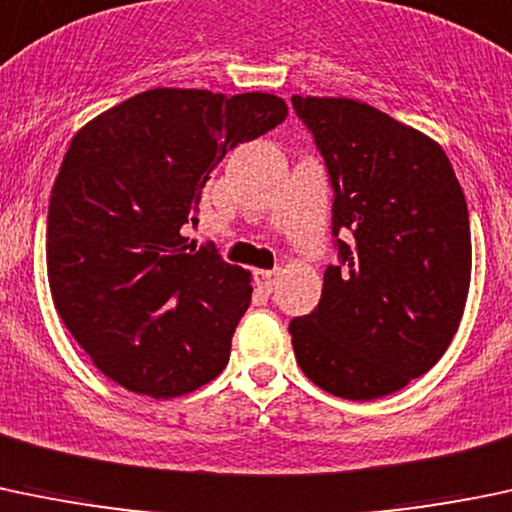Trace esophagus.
I'll return each instance as SVG.
<instances>
[{
    "label": "esophagus",
    "mask_w": 512,
    "mask_h": 512,
    "mask_svg": "<svg viewBox=\"0 0 512 512\" xmlns=\"http://www.w3.org/2000/svg\"><path fill=\"white\" fill-rule=\"evenodd\" d=\"M254 281L261 291L273 293L278 286V271L276 268H273V271H254Z\"/></svg>",
    "instance_id": "34e87169"
}]
</instances>
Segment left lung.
I'll return each instance as SVG.
<instances>
[{
	"instance_id": "left-lung-1",
	"label": "left lung",
	"mask_w": 512,
	"mask_h": 512,
	"mask_svg": "<svg viewBox=\"0 0 512 512\" xmlns=\"http://www.w3.org/2000/svg\"><path fill=\"white\" fill-rule=\"evenodd\" d=\"M291 103L325 160L337 249L318 308L288 325L295 360L325 392L370 402L429 372L456 335L471 283L466 197L446 152L382 110Z\"/></svg>"
}]
</instances>
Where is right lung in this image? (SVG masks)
<instances>
[{"mask_svg":"<svg viewBox=\"0 0 512 512\" xmlns=\"http://www.w3.org/2000/svg\"><path fill=\"white\" fill-rule=\"evenodd\" d=\"M271 93L155 88L78 130L49 202L46 263L56 310L105 377L155 399L224 370L251 303L249 271L179 229L239 142L286 120Z\"/></svg>","mask_w":512,"mask_h":512,"instance_id":"add662e5","label":"right lung"}]
</instances>
